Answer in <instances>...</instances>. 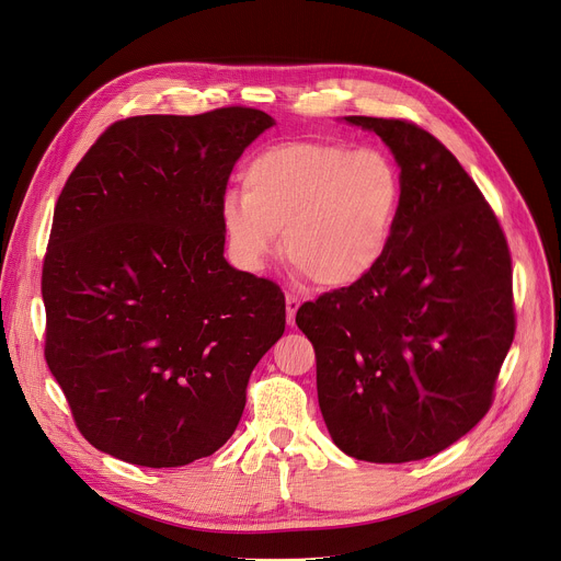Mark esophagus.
I'll list each match as a JSON object with an SVG mask.
<instances>
[{
	"label": "esophagus",
	"mask_w": 561,
	"mask_h": 561,
	"mask_svg": "<svg viewBox=\"0 0 561 561\" xmlns=\"http://www.w3.org/2000/svg\"><path fill=\"white\" fill-rule=\"evenodd\" d=\"M297 309H300V297L293 295V293H286V320H288V324L295 322Z\"/></svg>",
	"instance_id": "1"
}]
</instances>
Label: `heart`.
Here are the masks:
<instances>
[{
  "instance_id": "1",
  "label": "heart",
  "mask_w": 561,
  "mask_h": 561,
  "mask_svg": "<svg viewBox=\"0 0 561 561\" xmlns=\"http://www.w3.org/2000/svg\"><path fill=\"white\" fill-rule=\"evenodd\" d=\"M243 196L220 203V228L234 264L256 273L284 252L322 288L367 277L386 254L401 203L397 164L375 148L284 141L241 173Z\"/></svg>"
}]
</instances>
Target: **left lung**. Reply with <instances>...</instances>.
I'll return each mask as SVG.
<instances>
[{"label": "left lung", "mask_w": 561, "mask_h": 561, "mask_svg": "<svg viewBox=\"0 0 561 561\" xmlns=\"http://www.w3.org/2000/svg\"><path fill=\"white\" fill-rule=\"evenodd\" d=\"M345 119L377 133L401 167L397 226L375 271L305 302L295 322L316 350L335 446L365 462L424 460L492 408L516 329L512 256L439 139L405 119Z\"/></svg>", "instance_id": "left-lung-1"}]
</instances>
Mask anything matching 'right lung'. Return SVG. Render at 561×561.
<instances>
[{
    "label": "right lung",
    "mask_w": 561,
    "mask_h": 561,
    "mask_svg": "<svg viewBox=\"0 0 561 561\" xmlns=\"http://www.w3.org/2000/svg\"><path fill=\"white\" fill-rule=\"evenodd\" d=\"M273 124L245 105L128 117L67 178L43 266L45 358L99 451L182 467L237 431L286 300L222 256L220 203Z\"/></svg>",
    "instance_id": "add662e5"
}]
</instances>
